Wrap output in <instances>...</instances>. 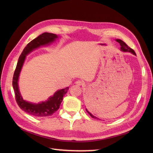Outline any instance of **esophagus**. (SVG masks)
<instances>
[{
    "instance_id": "34e87169",
    "label": "esophagus",
    "mask_w": 153,
    "mask_h": 153,
    "mask_svg": "<svg viewBox=\"0 0 153 153\" xmlns=\"http://www.w3.org/2000/svg\"><path fill=\"white\" fill-rule=\"evenodd\" d=\"M75 84L79 85V86H81V85H84V83H83L82 81H80V80H78L75 82Z\"/></svg>"
}]
</instances>
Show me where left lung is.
Masks as SVG:
<instances>
[{
  "label": "left lung",
  "instance_id": "1",
  "mask_svg": "<svg viewBox=\"0 0 153 153\" xmlns=\"http://www.w3.org/2000/svg\"><path fill=\"white\" fill-rule=\"evenodd\" d=\"M115 40H116L117 42H118V43L120 44V45L121 46V51H123V52H129V53H131L133 54V55H136V53H135V51H134L133 49H131V48H129V47H128V46L123 41H122V40H121V39H115ZM85 110H86V111L87 112V113L89 114L92 118H94V119H100L99 118L95 117L94 115H92L91 112H89L87 108H86Z\"/></svg>",
  "mask_w": 153,
  "mask_h": 153
}]
</instances>
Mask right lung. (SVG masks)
<instances>
[{
	"label": "right lung",
	"instance_id": "1",
	"mask_svg": "<svg viewBox=\"0 0 153 153\" xmlns=\"http://www.w3.org/2000/svg\"><path fill=\"white\" fill-rule=\"evenodd\" d=\"M57 38L58 36L56 34L44 32L27 45L18 59L13 78V87L15 91V98L19 107L32 116L43 117L52 115L59 108L62 101L63 96L67 93L69 89V87H66L65 89L58 90L47 101H42L39 103H33L23 99L18 87V78L27 55L41 46L48 45L52 43Z\"/></svg>",
	"mask_w": 153,
	"mask_h": 153
}]
</instances>
